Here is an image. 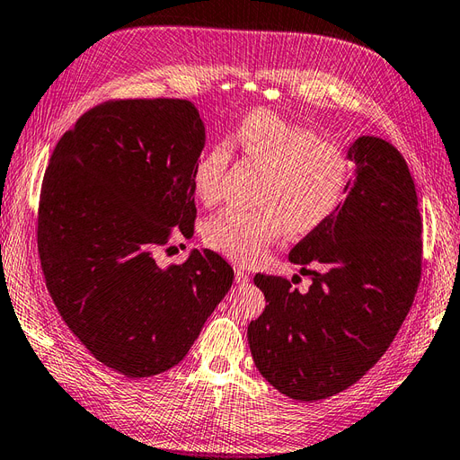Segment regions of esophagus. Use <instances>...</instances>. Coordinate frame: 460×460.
Returning <instances> with one entry per match:
<instances>
[{"label": "esophagus", "mask_w": 460, "mask_h": 460, "mask_svg": "<svg viewBox=\"0 0 460 460\" xmlns=\"http://www.w3.org/2000/svg\"><path fill=\"white\" fill-rule=\"evenodd\" d=\"M234 275H236V285H248L250 273L242 265H234Z\"/></svg>", "instance_id": "esophagus-1"}]
</instances>
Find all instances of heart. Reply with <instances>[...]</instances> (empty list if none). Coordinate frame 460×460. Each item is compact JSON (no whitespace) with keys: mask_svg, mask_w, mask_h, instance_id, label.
<instances>
[{"mask_svg":"<svg viewBox=\"0 0 460 460\" xmlns=\"http://www.w3.org/2000/svg\"><path fill=\"white\" fill-rule=\"evenodd\" d=\"M230 142L250 162L265 167L257 208H224L203 230L207 245L230 260L253 263L287 230L305 236L323 226L349 191L353 167L347 154L318 140L310 128L271 109H255L242 119ZM230 152L215 144L197 160L191 181L200 200L212 203L222 193Z\"/></svg>","mask_w":460,"mask_h":460,"instance_id":"obj_1","label":"heart"}]
</instances>
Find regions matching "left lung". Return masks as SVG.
Returning a JSON list of instances; mask_svg holds the SVG:
<instances>
[{
  "label": "left lung",
  "instance_id": "1",
  "mask_svg": "<svg viewBox=\"0 0 460 460\" xmlns=\"http://www.w3.org/2000/svg\"><path fill=\"white\" fill-rule=\"evenodd\" d=\"M347 158L355 170L341 207L288 253L310 275L308 293L285 277H253L267 302L248 326L253 363L298 402L349 388L385 355L421 277V217L406 160L376 137L357 138Z\"/></svg>",
  "mask_w": 460,
  "mask_h": 460
}]
</instances>
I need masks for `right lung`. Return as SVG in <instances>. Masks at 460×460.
<instances>
[{
  "mask_svg": "<svg viewBox=\"0 0 460 460\" xmlns=\"http://www.w3.org/2000/svg\"><path fill=\"white\" fill-rule=\"evenodd\" d=\"M205 125L187 99H120L77 119L56 144L39 205V255L66 326L128 378L183 361L228 293L232 267L193 250L162 269L172 228L193 236V167Z\"/></svg>",
  "mask_w": 460,
  "mask_h": 460,
  "instance_id": "1",
  "label": "right lung"
}]
</instances>
